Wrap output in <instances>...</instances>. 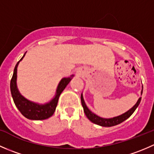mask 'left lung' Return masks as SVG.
I'll use <instances>...</instances> for the list:
<instances>
[{"mask_svg": "<svg viewBox=\"0 0 154 154\" xmlns=\"http://www.w3.org/2000/svg\"><path fill=\"white\" fill-rule=\"evenodd\" d=\"M142 91H143V87H142V92H141L142 94ZM141 99H142V97H139L137 103L132 107L130 110L126 112L124 114L121 115V116H117V117L112 118V119H103V118H100L99 117V116H97V115L94 114L92 112H91L88 109V108L87 107L86 103H85L84 100H83V94H81V103L82 106L83 107V110H84V112L85 114H86V117L88 118V119H89V121H91L92 123L96 124V125H97L102 126V127H112V126L119 125V124L125 122V120H127V119L134 112V111L136 109V108H137L138 106L139 105V103H140Z\"/></svg>", "mask_w": 154, "mask_h": 154, "instance_id": "1", "label": "left lung"}]
</instances>
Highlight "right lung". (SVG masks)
<instances>
[{
    "label": "right lung",
    "mask_w": 154,
    "mask_h": 154,
    "mask_svg": "<svg viewBox=\"0 0 154 154\" xmlns=\"http://www.w3.org/2000/svg\"><path fill=\"white\" fill-rule=\"evenodd\" d=\"M24 56H25V54L23 56L22 58L20 60V61L24 58ZM20 61L17 63L16 66L14 68L13 75H12L10 81L11 94H12L14 103H15L17 108L18 109V110L21 112V114L27 119H30V120H45V119H47L54 115L56 107L57 106L60 94L63 92L65 88L67 86V85L71 80V77H73L74 75H71V77L62 79L61 81L59 83L58 86H57L55 96L51 101L45 103V104H38V103H33L30 100H28L25 97H23L20 94L19 91L17 88V68H18V63Z\"/></svg>",
    "instance_id": "1"
}]
</instances>
